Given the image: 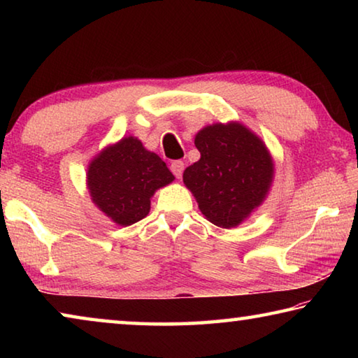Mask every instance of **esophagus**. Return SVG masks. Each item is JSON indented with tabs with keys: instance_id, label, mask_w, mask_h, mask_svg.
<instances>
[{
	"instance_id": "34e87169",
	"label": "esophagus",
	"mask_w": 358,
	"mask_h": 358,
	"mask_svg": "<svg viewBox=\"0 0 358 358\" xmlns=\"http://www.w3.org/2000/svg\"><path fill=\"white\" fill-rule=\"evenodd\" d=\"M171 171H172L175 177L180 178L181 175H183V171H185V162L183 161H173L171 164Z\"/></svg>"
}]
</instances>
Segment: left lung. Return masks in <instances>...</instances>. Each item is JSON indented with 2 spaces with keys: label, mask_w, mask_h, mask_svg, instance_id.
<instances>
[{
  "label": "left lung",
  "mask_w": 358,
  "mask_h": 358,
  "mask_svg": "<svg viewBox=\"0 0 358 358\" xmlns=\"http://www.w3.org/2000/svg\"><path fill=\"white\" fill-rule=\"evenodd\" d=\"M201 159L183 172L199 210L217 227L246 221L268 196L275 178L270 150L240 121L213 123L194 138Z\"/></svg>",
  "instance_id": "obj_1"
}]
</instances>
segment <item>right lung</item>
I'll use <instances>...</instances> for the list:
<instances>
[{
    "label": "right lung",
    "mask_w": 358,
    "mask_h": 358,
    "mask_svg": "<svg viewBox=\"0 0 358 358\" xmlns=\"http://www.w3.org/2000/svg\"><path fill=\"white\" fill-rule=\"evenodd\" d=\"M173 180L166 162L134 136L107 145L87 169L92 202L121 227L143 220L155 192Z\"/></svg>",
    "instance_id": "obj_1"
}]
</instances>
